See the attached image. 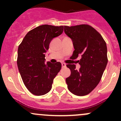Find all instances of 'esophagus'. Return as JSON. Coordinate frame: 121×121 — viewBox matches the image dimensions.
<instances>
[{
    "instance_id": "obj_1",
    "label": "esophagus",
    "mask_w": 121,
    "mask_h": 121,
    "mask_svg": "<svg viewBox=\"0 0 121 121\" xmlns=\"http://www.w3.org/2000/svg\"><path fill=\"white\" fill-rule=\"evenodd\" d=\"M61 65H62V67H66V64L64 63H62Z\"/></svg>"
}]
</instances>
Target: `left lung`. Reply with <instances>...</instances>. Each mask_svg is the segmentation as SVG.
Wrapping results in <instances>:
<instances>
[{
    "instance_id": "obj_1",
    "label": "left lung",
    "mask_w": 121,
    "mask_h": 121,
    "mask_svg": "<svg viewBox=\"0 0 121 121\" xmlns=\"http://www.w3.org/2000/svg\"><path fill=\"white\" fill-rule=\"evenodd\" d=\"M64 32L73 41L72 59L81 56L78 71L74 64L67 65L71 70L70 76L65 80L68 89L76 95H86L99 84L107 67V44L102 36L88 24L65 26Z\"/></svg>"
}]
</instances>
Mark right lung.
Returning <instances> with one entry per match:
<instances>
[{
    "instance_id": "add662e5",
    "label": "right lung",
    "mask_w": 121,
    "mask_h": 121,
    "mask_svg": "<svg viewBox=\"0 0 121 121\" xmlns=\"http://www.w3.org/2000/svg\"><path fill=\"white\" fill-rule=\"evenodd\" d=\"M64 26L44 24L27 33L18 48L17 64L24 84L35 95L51 90L53 80L61 68L60 62H45V53L53 38L61 35Z\"/></svg>"
}]
</instances>
